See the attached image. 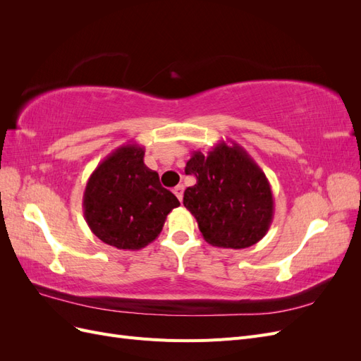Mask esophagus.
<instances>
[{"mask_svg":"<svg viewBox=\"0 0 361 361\" xmlns=\"http://www.w3.org/2000/svg\"><path fill=\"white\" fill-rule=\"evenodd\" d=\"M173 192H174V195H176V197L179 199V202H182V197H183V185L180 183V185H178V187H174Z\"/></svg>","mask_w":361,"mask_h":361,"instance_id":"1","label":"esophagus"}]
</instances>
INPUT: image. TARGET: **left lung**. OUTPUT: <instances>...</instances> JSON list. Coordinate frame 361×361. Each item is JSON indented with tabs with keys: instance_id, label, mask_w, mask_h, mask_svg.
<instances>
[{
	"instance_id": "1",
	"label": "left lung",
	"mask_w": 361,
	"mask_h": 361,
	"mask_svg": "<svg viewBox=\"0 0 361 361\" xmlns=\"http://www.w3.org/2000/svg\"><path fill=\"white\" fill-rule=\"evenodd\" d=\"M185 173L197 182L185 190L183 206L207 244L239 250L267 235L274 218L271 185L244 147L220 141L207 154L195 150Z\"/></svg>"
}]
</instances>
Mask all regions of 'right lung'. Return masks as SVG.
<instances>
[{
  "mask_svg": "<svg viewBox=\"0 0 361 361\" xmlns=\"http://www.w3.org/2000/svg\"><path fill=\"white\" fill-rule=\"evenodd\" d=\"M145 147H117L90 174L82 209L90 231L118 250H140L155 241L167 215L180 203L146 167Z\"/></svg>",
  "mask_w": 361,
  "mask_h": 361,
  "instance_id": "right-lung-1",
  "label": "right lung"
}]
</instances>
